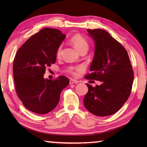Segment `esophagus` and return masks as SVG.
<instances>
[{"instance_id":"obj_1","label":"esophagus","mask_w":147,"mask_h":147,"mask_svg":"<svg viewBox=\"0 0 147 147\" xmlns=\"http://www.w3.org/2000/svg\"><path fill=\"white\" fill-rule=\"evenodd\" d=\"M78 80H73V79H71L69 80V84H78Z\"/></svg>"}]
</instances>
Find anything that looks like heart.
<instances>
[{
	"label": "heart",
	"mask_w": 147,
	"mask_h": 147,
	"mask_svg": "<svg viewBox=\"0 0 147 147\" xmlns=\"http://www.w3.org/2000/svg\"><path fill=\"white\" fill-rule=\"evenodd\" d=\"M70 42L80 52L83 51L84 49H88V43L85 38L80 34H75L72 36L70 39ZM62 45H59L56 50V56L57 57H60L61 55ZM82 67L80 66H76V67H71L68 70V73L73 76H76L78 71L81 70Z\"/></svg>",
	"instance_id": "obj_1"
}]
</instances>
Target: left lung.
I'll return each mask as SVG.
<instances>
[{
  "label": "left lung",
  "instance_id": "1",
  "mask_svg": "<svg viewBox=\"0 0 147 147\" xmlns=\"http://www.w3.org/2000/svg\"><path fill=\"white\" fill-rule=\"evenodd\" d=\"M95 41L94 58L87 80L100 81L88 92L84 104L94 115L106 116L118 112L131 93L134 73L129 57L121 43L103 29H87Z\"/></svg>",
  "mask_w": 147,
  "mask_h": 147
}]
</instances>
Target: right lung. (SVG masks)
Segmentation results:
<instances>
[{"label":"right lung","instance_id":"add662e5","mask_svg":"<svg viewBox=\"0 0 147 147\" xmlns=\"http://www.w3.org/2000/svg\"><path fill=\"white\" fill-rule=\"evenodd\" d=\"M65 37L59 30L43 28L17 52L13 61L16 92L30 111L39 114L52 111L59 103L62 90L69 85V79L63 76L43 78L47 67L55 63L56 50Z\"/></svg>","mask_w":147,"mask_h":147}]
</instances>
